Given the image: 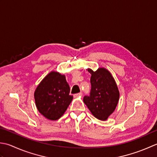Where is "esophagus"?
<instances>
[{"mask_svg":"<svg viewBox=\"0 0 157 157\" xmlns=\"http://www.w3.org/2000/svg\"><path fill=\"white\" fill-rule=\"evenodd\" d=\"M82 95V94L81 92H80V93H78V94H75L74 95V97L75 98H77V97H78V96H81V95Z\"/></svg>","mask_w":157,"mask_h":157,"instance_id":"obj_1","label":"esophagus"}]
</instances>
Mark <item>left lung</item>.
I'll return each instance as SVG.
<instances>
[{
	"mask_svg": "<svg viewBox=\"0 0 157 157\" xmlns=\"http://www.w3.org/2000/svg\"><path fill=\"white\" fill-rule=\"evenodd\" d=\"M91 76L89 95L83 98V101L98 119L105 121L113 113L119 99V91L113 76L105 68L95 72L88 69Z\"/></svg>",
	"mask_w": 157,
	"mask_h": 157,
	"instance_id": "1",
	"label": "left lung"
}]
</instances>
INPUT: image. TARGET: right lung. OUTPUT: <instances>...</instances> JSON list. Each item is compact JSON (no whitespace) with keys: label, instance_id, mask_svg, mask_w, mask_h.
Masks as SVG:
<instances>
[{"label":"right lung","instance_id":"obj_1","mask_svg":"<svg viewBox=\"0 0 157 157\" xmlns=\"http://www.w3.org/2000/svg\"><path fill=\"white\" fill-rule=\"evenodd\" d=\"M70 91L64 75L56 72H50L34 92L37 109L48 119H59L73 98L72 95H69Z\"/></svg>","mask_w":157,"mask_h":157}]
</instances>
